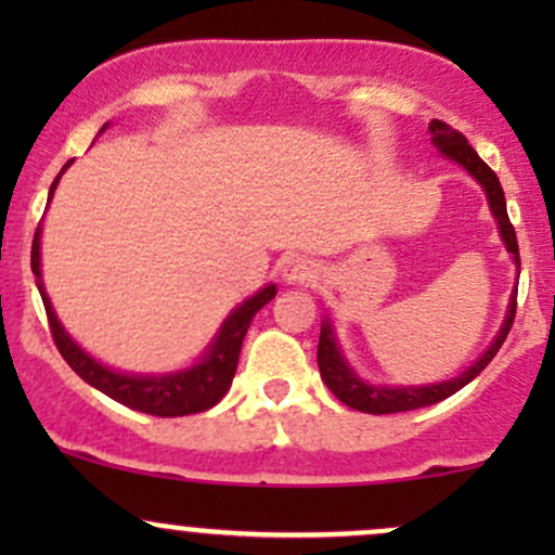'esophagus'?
<instances>
[{
  "instance_id": "obj_1",
  "label": "esophagus",
  "mask_w": 555,
  "mask_h": 555,
  "mask_svg": "<svg viewBox=\"0 0 555 555\" xmlns=\"http://www.w3.org/2000/svg\"><path fill=\"white\" fill-rule=\"evenodd\" d=\"M284 279L289 284H305L313 279V263L308 258H289L284 263Z\"/></svg>"
}]
</instances>
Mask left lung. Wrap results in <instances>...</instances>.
<instances>
[{
	"label": "left lung",
	"instance_id": "left-lung-1",
	"mask_svg": "<svg viewBox=\"0 0 555 555\" xmlns=\"http://www.w3.org/2000/svg\"><path fill=\"white\" fill-rule=\"evenodd\" d=\"M430 135H433V145L441 151L443 156L454 158L460 162L469 175L475 177L477 182L482 184L486 190L490 211H493L495 221H499L501 229V240L506 245V250L512 253L514 260L519 266V245H517V232H514L512 221H508L506 214V197H503V188L495 177V171L477 156V151L467 143V138L462 135L460 130H454L451 125L441 122V119H433L428 125ZM514 315H517V289H514L512 302H508L506 310V321L495 336V341L490 344L486 352L480 354V360L473 362L462 375L456 378L443 380V384H430V386H371L365 380H360L354 375L352 367L347 365V360L341 358L339 347H336V336L331 331V323L323 321L321 326V339H318V367H321V378L323 384L328 386V391L334 393L336 399L344 401L347 406L358 412H367V415H391V412H410V410H420V406H430L443 401L451 393H456L460 388H464L475 375H480L488 367V362L495 358V352L501 349V344L506 341L508 331H512Z\"/></svg>",
	"mask_w": 555,
	"mask_h": 555
}]
</instances>
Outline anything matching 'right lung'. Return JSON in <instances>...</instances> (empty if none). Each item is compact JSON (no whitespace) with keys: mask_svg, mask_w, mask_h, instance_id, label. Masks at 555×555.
<instances>
[{"mask_svg":"<svg viewBox=\"0 0 555 555\" xmlns=\"http://www.w3.org/2000/svg\"><path fill=\"white\" fill-rule=\"evenodd\" d=\"M106 130V125L101 127V132ZM73 162H67L62 167L56 180L49 190V201H52L56 182L65 175V169ZM30 269L36 273V286L41 292L43 308H47L49 328H52L54 344L60 349V354L65 362L80 375L86 384L99 388L101 393L119 401V404L130 406V410L145 412V415L156 417H182V415H195V412L211 410L214 404H219L221 397L232 386L234 371H237L242 339H245L247 328H250L253 315L263 308L266 302H271L276 297V286L269 284L253 295L250 299L232 310V315L227 318L224 326L219 328L216 339L208 347V352L203 354L201 362L188 371H177L169 375H127V373H114L109 367H104L101 362H95L91 354L82 352L78 344L73 341V336L62 328L60 318H56L52 302H49L47 289L41 282V227L34 234V247H30Z\"/></svg>","mask_w":555,"mask_h":555,"instance_id":"1","label":"right lung"}]
</instances>
